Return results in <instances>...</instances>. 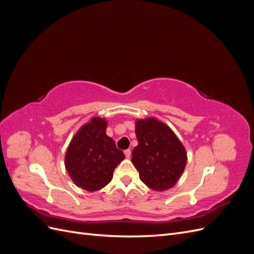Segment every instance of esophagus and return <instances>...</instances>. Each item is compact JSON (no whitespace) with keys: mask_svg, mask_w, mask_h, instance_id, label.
<instances>
[{"mask_svg":"<svg viewBox=\"0 0 254 254\" xmlns=\"http://www.w3.org/2000/svg\"><path fill=\"white\" fill-rule=\"evenodd\" d=\"M124 153H125V157H126L127 159H129L130 156H131V151H130V149H126V150L124 151Z\"/></svg>","mask_w":254,"mask_h":254,"instance_id":"esophagus-1","label":"esophagus"}]
</instances>
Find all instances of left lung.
Listing matches in <instances>:
<instances>
[{"label": "left lung", "instance_id": "1", "mask_svg": "<svg viewBox=\"0 0 254 254\" xmlns=\"http://www.w3.org/2000/svg\"><path fill=\"white\" fill-rule=\"evenodd\" d=\"M137 146L131 162L149 189L165 190L176 186L187 165L188 153L178 136L155 118L136 119Z\"/></svg>", "mask_w": 254, "mask_h": 254}]
</instances>
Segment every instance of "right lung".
<instances>
[{"label": "right lung", "mask_w": 254, "mask_h": 254, "mask_svg": "<svg viewBox=\"0 0 254 254\" xmlns=\"http://www.w3.org/2000/svg\"><path fill=\"white\" fill-rule=\"evenodd\" d=\"M108 122L92 118L73 136L64 157V165L72 181L82 190H102L113 177V171L123 160L124 152L106 134Z\"/></svg>", "instance_id": "1"}]
</instances>
